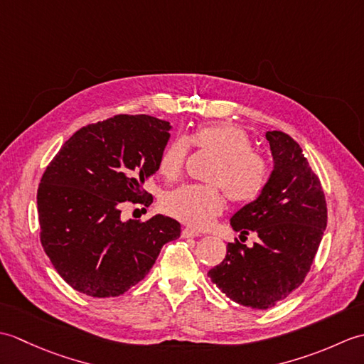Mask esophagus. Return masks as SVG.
I'll return each mask as SVG.
<instances>
[{
  "instance_id": "1",
  "label": "esophagus",
  "mask_w": 364,
  "mask_h": 364,
  "mask_svg": "<svg viewBox=\"0 0 364 364\" xmlns=\"http://www.w3.org/2000/svg\"><path fill=\"white\" fill-rule=\"evenodd\" d=\"M181 236H183V237H197V236H200V231H197L196 228L186 227V228H183Z\"/></svg>"
}]
</instances>
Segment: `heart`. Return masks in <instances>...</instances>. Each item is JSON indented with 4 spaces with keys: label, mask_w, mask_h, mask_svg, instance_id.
Listing matches in <instances>:
<instances>
[{
    "label": "heart",
    "mask_w": 364,
    "mask_h": 364,
    "mask_svg": "<svg viewBox=\"0 0 364 364\" xmlns=\"http://www.w3.org/2000/svg\"><path fill=\"white\" fill-rule=\"evenodd\" d=\"M189 144L218 156L208 181L218 186L188 184L167 192L162 208L172 218L192 227H206L223 210L219 186L231 202L247 203L257 198L267 181V162L252 151L253 145L242 128L231 123H214L196 129L188 139L173 137L158 161L159 173L166 180H176L183 173L189 156Z\"/></svg>",
    "instance_id": "heart-1"
}]
</instances>
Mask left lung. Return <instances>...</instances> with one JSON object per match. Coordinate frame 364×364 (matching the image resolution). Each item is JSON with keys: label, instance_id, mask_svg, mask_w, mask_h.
<instances>
[{"label": "left lung", "instance_id": "1", "mask_svg": "<svg viewBox=\"0 0 364 364\" xmlns=\"http://www.w3.org/2000/svg\"><path fill=\"white\" fill-rule=\"evenodd\" d=\"M274 168L261 194L230 220L235 231L255 233L247 247L236 241L208 275L239 305L267 310L304 283L327 227L319 178L300 145L282 131H267Z\"/></svg>", "mask_w": 364, "mask_h": 364}]
</instances>
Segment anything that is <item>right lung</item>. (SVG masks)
Segmentation results:
<instances>
[{
	"label": "right lung",
	"instance_id": "1",
	"mask_svg": "<svg viewBox=\"0 0 364 364\" xmlns=\"http://www.w3.org/2000/svg\"><path fill=\"white\" fill-rule=\"evenodd\" d=\"M172 125L150 115H114L60 146L37 191L41 242L58 274L90 297H115L150 272L175 219L122 220L125 202L150 205L144 183L158 172Z\"/></svg>",
	"mask_w": 364,
	"mask_h": 364
}]
</instances>
